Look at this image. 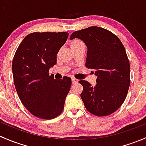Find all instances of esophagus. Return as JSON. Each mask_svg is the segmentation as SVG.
I'll return each mask as SVG.
<instances>
[{
  "instance_id": "obj_1",
  "label": "esophagus",
  "mask_w": 146,
  "mask_h": 146,
  "mask_svg": "<svg viewBox=\"0 0 146 146\" xmlns=\"http://www.w3.org/2000/svg\"><path fill=\"white\" fill-rule=\"evenodd\" d=\"M78 81V80L76 78H72V82H73V83H76V82H77Z\"/></svg>"
}]
</instances>
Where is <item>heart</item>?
I'll return each instance as SVG.
<instances>
[{
	"instance_id": "b5f03b06",
	"label": "heart",
	"mask_w": 146,
	"mask_h": 146,
	"mask_svg": "<svg viewBox=\"0 0 146 146\" xmlns=\"http://www.w3.org/2000/svg\"><path fill=\"white\" fill-rule=\"evenodd\" d=\"M81 43H82V42L80 40H79V39H75L72 41L71 46H73L78 45V44H81Z\"/></svg>"
}]
</instances>
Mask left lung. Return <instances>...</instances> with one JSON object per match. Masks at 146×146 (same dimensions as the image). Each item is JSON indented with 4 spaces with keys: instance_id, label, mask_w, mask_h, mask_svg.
<instances>
[{
    "instance_id": "obj_1",
    "label": "left lung",
    "mask_w": 146,
    "mask_h": 146,
    "mask_svg": "<svg viewBox=\"0 0 146 146\" xmlns=\"http://www.w3.org/2000/svg\"><path fill=\"white\" fill-rule=\"evenodd\" d=\"M78 38L88 47L85 66L95 69V86L80 80V97L86 110L99 117L110 115L121 106L130 85V64L124 46L114 34L104 28L90 27L76 31L70 39Z\"/></svg>"
}]
</instances>
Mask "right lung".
<instances>
[{"mask_svg":"<svg viewBox=\"0 0 146 146\" xmlns=\"http://www.w3.org/2000/svg\"><path fill=\"white\" fill-rule=\"evenodd\" d=\"M68 33L33 32L19 45L12 64L13 80L19 98L35 117L51 119L61 114L71 86V78L55 80L49 68L56 64V55Z\"/></svg>","mask_w":146,"mask_h":146,"instance_id":"add662e5","label":"right lung"}]
</instances>
